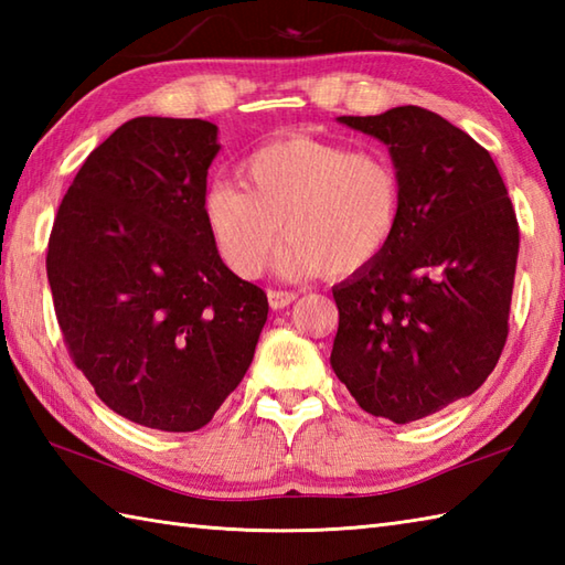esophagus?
Segmentation results:
<instances>
[{
  "mask_svg": "<svg viewBox=\"0 0 565 565\" xmlns=\"http://www.w3.org/2000/svg\"><path fill=\"white\" fill-rule=\"evenodd\" d=\"M267 298H269V306L274 308V310H281V308H286V306H291L296 298H298V294L296 291H276V289H269L267 291Z\"/></svg>",
  "mask_w": 565,
  "mask_h": 565,
  "instance_id": "34e87169",
  "label": "esophagus"
}]
</instances>
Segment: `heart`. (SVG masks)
Wrapping results in <instances>:
<instances>
[{"label":"heart","instance_id":"heart-1","mask_svg":"<svg viewBox=\"0 0 565 565\" xmlns=\"http://www.w3.org/2000/svg\"><path fill=\"white\" fill-rule=\"evenodd\" d=\"M239 184L215 182L203 196L209 235L227 269L243 279L276 257L289 279L330 271L347 276L386 255L403 218V182L381 150L284 138L239 162Z\"/></svg>","mask_w":565,"mask_h":565}]
</instances>
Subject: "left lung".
<instances>
[{"label": "left lung", "instance_id": "8db88e82", "mask_svg": "<svg viewBox=\"0 0 565 565\" xmlns=\"http://www.w3.org/2000/svg\"><path fill=\"white\" fill-rule=\"evenodd\" d=\"M340 124L381 140L403 182L386 255L332 286L330 364L362 411L415 423L483 386L508 340L520 227L486 148L419 106Z\"/></svg>", "mask_w": 565, "mask_h": 565}]
</instances>
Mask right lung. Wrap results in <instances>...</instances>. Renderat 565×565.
Segmentation results:
<instances>
[{"label":"right lung","mask_w":565,"mask_h":565,"mask_svg":"<svg viewBox=\"0 0 565 565\" xmlns=\"http://www.w3.org/2000/svg\"><path fill=\"white\" fill-rule=\"evenodd\" d=\"M218 126L140 116L116 128L60 203L51 243L57 326L114 413L194 431L243 381L269 303L225 267L203 218Z\"/></svg>","instance_id":"right-lung-1"}]
</instances>
